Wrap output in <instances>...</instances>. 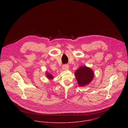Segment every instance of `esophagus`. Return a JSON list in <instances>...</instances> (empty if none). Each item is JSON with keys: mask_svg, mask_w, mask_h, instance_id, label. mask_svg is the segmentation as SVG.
<instances>
[{"mask_svg": "<svg viewBox=\"0 0 128 128\" xmlns=\"http://www.w3.org/2000/svg\"><path fill=\"white\" fill-rule=\"evenodd\" d=\"M69 68V66L68 64H64L62 66V69L64 70H68Z\"/></svg>", "mask_w": 128, "mask_h": 128, "instance_id": "esophagus-1", "label": "esophagus"}]
</instances>
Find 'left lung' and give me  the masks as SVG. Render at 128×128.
<instances>
[{
    "label": "left lung",
    "instance_id": "8db88e82",
    "mask_svg": "<svg viewBox=\"0 0 128 128\" xmlns=\"http://www.w3.org/2000/svg\"><path fill=\"white\" fill-rule=\"evenodd\" d=\"M79 86L84 87L88 85L94 78V73L91 68L86 66L79 68L74 73Z\"/></svg>",
    "mask_w": 128,
    "mask_h": 128
}]
</instances>
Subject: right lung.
Wrapping results in <instances>:
<instances>
[{
  "mask_svg": "<svg viewBox=\"0 0 128 128\" xmlns=\"http://www.w3.org/2000/svg\"><path fill=\"white\" fill-rule=\"evenodd\" d=\"M45 74H46V76L47 77V78L48 79H49V80H52V79H54V76H53V75H52L51 74L48 73V72H46Z\"/></svg>",
  "mask_w": 128,
  "mask_h": 128,
  "instance_id": "1",
  "label": "right lung"
}]
</instances>
